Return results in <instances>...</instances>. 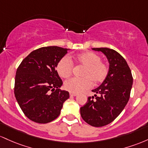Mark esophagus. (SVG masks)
Segmentation results:
<instances>
[{"instance_id": "34e87169", "label": "esophagus", "mask_w": 148, "mask_h": 148, "mask_svg": "<svg viewBox=\"0 0 148 148\" xmlns=\"http://www.w3.org/2000/svg\"><path fill=\"white\" fill-rule=\"evenodd\" d=\"M77 94H76V93H71V92H70V96H77Z\"/></svg>"}]
</instances>
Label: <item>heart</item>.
Here are the masks:
<instances>
[{
    "label": "heart",
    "mask_w": 148,
    "mask_h": 148,
    "mask_svg": "<svg viewBox=\"0 0 148 148\" xmlns=\"http://www.w3.org/2000/svg\"><path fill=\"white\" fill-rule=\"evenodd\" d=\"M75 60L79 66L84 67L81 73L83 77H73L66 81L64 88L70 92H83L92 87V82L95 84H101L108 75V66L97 53L91 51L81 53L75 56ZM56 69L61 77L68 78L72 75L74 65L68 56H64L58 61Z\"/></svg>",
    "instance_id": "b5f03b06"
}]
</instances>
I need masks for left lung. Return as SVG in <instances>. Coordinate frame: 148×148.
Here are the masks:
<instances>
[{
    "instance_id": "8db88e82",
    "label": "left lung",
    "mask_w": 148,
    "mask_h": 148,
    "mask_svg": "<svg viewBox=\"0 0 148 148\" xmlns=\"http://www.w3.org/2000/svg\"><path fill=\"white\" fill-rule=\"evenodd\" d=\"M101 51L110 64L107 77L92 92L99 96H89L85 105L80 108L82 118L89 125L101 127L111 123L123 110L130 98L133 77L124 58L112 49L92 48Z\"/></svg>"
}]
</instances>
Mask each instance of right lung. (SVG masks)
Masks as SVG:
<instances>
[{"instance_id": "right-lung-1", "label": "right lung", "mask_w": 148, "mask_h": 148, "mask_svg": "<svg viewBox=\"0 0 148 148\" xmlns=\"http://www.w3.org/2000/svg\"><path fill=\"white\" fill-rule=\"evenodd\" d=\"M67 52L57 46L40 47L25 57L16 69L14 96L24 114L35 122L54 120L69 98V92L59 89L63 82L56 70Z\"/></svg>"}]
</instances>
